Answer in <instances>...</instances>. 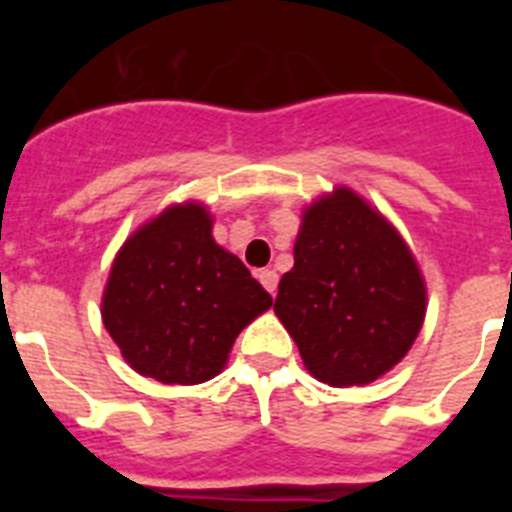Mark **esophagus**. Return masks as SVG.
Returning a JSON list of instances; mask_svg holds the SVG:
<instances>
[{"mask_svg": "<svg viewBox=\"0 0 512 512\" xmlns=\"http://www.w3.org/2000/svg\"><path fill=\"white\" fill-rule=\"evenodd\" d=\"M259 282L264 284V289H266V292H269L271 297L277 295V284H279L277 271H274V269H261L259 271Z\"/></svg>", "mask_w": 512, "mask_h": 512, "instance_id": "obj_1", "label": "esophagus"}]
</instances>
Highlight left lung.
<instances>
[{
	"label": "left lung",
	"mask_w": 512,
	"mask_h": 512,
	"mask_svg": "<svg viewBox=\"0 0 512 512\" xmlns=\"http://www.w3.org/2000/svg\"><path fill=\"white\" fill-rule=\"evenodd\" d=\"M425 279L395 225L354 189L302 212L274 312L330 387L369 384L405 359L425 320Z\"/></svg>",
	"instance_id": "obj_1"
}]
</instances>
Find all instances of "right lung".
I'll return each instance as SVG.
<instances>
[{
  "label": "right lung",
  "instance_id": "right-lung-1",
  "mask_svg": "<svg viewBox=\"0 0 512 512\" xmlns=\"http://www.w3.org/2000/svg\"><path fill=\"white\" fill-rule=\"evenodd\" d=\"M271 295L212 238L202 202L158 212L122 243L102 292V323L122 359L164 384H202Z\"/></svg>",
  "mask_w": 512,
  "mask_h": 512
}]
</instances>
